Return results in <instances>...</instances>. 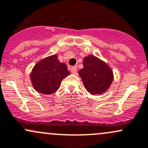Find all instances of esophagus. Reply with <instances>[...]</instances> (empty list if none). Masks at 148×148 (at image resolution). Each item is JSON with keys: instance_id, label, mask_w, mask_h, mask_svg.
I'll return each mask as SVG.
<instances>
[{"instance_id": "esophagus-1", "label": "esophagus", "mask_w": 148, "mask_h": 148, "mask_svg": "<svg viewBox=\"0 0 148 148\" xmlns=\"http://www.w3.org/2000/svg\"><path fill=\"white\" fill-rule=\"evenodd\" d=\"M71 73H72V74H77V66H73V67H71Z\"/></svg>"}]
</instances>
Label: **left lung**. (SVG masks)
I'll list each match as a JSON object with an SVG mask.
<instances>
[{
  "mask_svg": "<svg viewBox=\"0 0 148 148\" xmlns=\"http://www.w3.org/2000/svg\"><path fill=\"white\" fill-rule=\"evenodd\" d=\"M84 68L79 71L84 87L92 95L102 94L111 86L113 81L112 69L105 62L94 55L85 57Z\"/></svg>",
  "mask_w": 148,
  "mask_h": 148,
  "instance_id": "left-lung-1",
  "label": "left lung"
}]
</instances>
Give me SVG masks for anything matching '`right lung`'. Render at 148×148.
<instances>
[{
    "label": "right lung",
    "instance_id": "right-lung-1",
    "mask_svg": "<svg viewBox=\"0 0 148 148\" xmlns=\"http://www.w3.org/2000/svg\"><path fill=\"white\" fill-rule=\"evenodd\" d=\"M69 74L66 65L59 61L57 54H53L40 60L34 66L30 73V80L37 92L51 94L59 89L62 79Z\"/></svg>",
    "mask_w": 148,
    "mask_h": 148
}]
</instances>
